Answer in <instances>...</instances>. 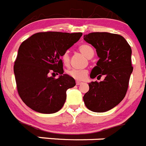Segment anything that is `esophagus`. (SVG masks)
Returning a JSON list of instances; mask_svg holds the SVG:
<instances>
[{"mask_svg": "<svg viewBox=\"0 0 146 146\" xmlns=\"http://www.w3.org/2000/svg\"><path fill=\"white\" fill-rule=\"evenodd\" d=\"M82 82H81V81H79V80H77L76 81V84L77 85V86H79V85L82 84Z\"/></svg>", "mask_w": 146, "mask_h": 146, "instance_id": "1", "label": "esophagus"}]
</instances>
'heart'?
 Segmentation results:
<instances>
[{
    "label": "heart",
    "instance_id": "b5f03b06",
    "mask_svg": "<svg viewBox=\"0 0 146 146\" xmlns=\"http://www.w3.org/2000/svg\"><path fill=\"white\" fill-rule=\"evenodd\" d=\"M80 52L88 58H91L94 55V50L89 45L81 44L79 47ZM61 60L63 64L65 66H68L69 64V55L68 52H65L61 56ZM70 77H73L76 80H84L88 74V71L86 69H72L67 72Z\"/></svg>",
    "mask_w": 146,
    "mask_h": 146
}]
</instances>
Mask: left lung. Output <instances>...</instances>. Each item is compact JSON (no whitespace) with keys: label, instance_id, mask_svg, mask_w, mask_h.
Here are the masks:
<instances>
[{"label":"left lung","instance_id":"obj_1","mask_svg":"<svg viewBox=\"0 0 146 146\" xmlns=\"http://www.w3.org/2000/svg\"><path fill=\"white\" fill-rule=\"evenodd\" d=\"M84 40L96 49L99 60L90 77L104 80L88 83L89 91L83 96L86 108L95 113H104L117 106L128 89L131 66V49L118 34L96 32L84 35Z\"/></svg>","mask_w":146,"mask_h":146}]
</instances>
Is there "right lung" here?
I'll use <instances>...</instances> for the list:
<instances>
[{
  "label": "right lung",
  "instance_id": "1",
  "mask_svg": "<svg viewBox=\"0 0 146 146\" xmlns=\"http://www.w3.org/2000/svg\"><path fill=\"white\" fill-rule=\"evenodd\" d=\"M82 35L42 32L32 35L21 44L14 72L18 94L31 109L51 114L63 108L66 91L76 83L73 77L64 74L61 56ZM58 74L55 79L53 74Z\"/></svg>",
  "mask_w": 146,
  "mask_h": 146
}]
</instances>
